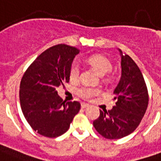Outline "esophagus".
Masks as SVG:
<instances>
[{
  "mask_svg": "<svg viewBox=\"0 0 161 161\" xmlns=\"http://www.w3.org/2000/svg\"><path fill=\"white\" fill-rule=\"evenodd\" d=\"M81 107H82V108H87L90 107V105L87 104V103H82V104H81Z\"/></svg>",
  "mask_w": 161,
  "mask_h": 161,
  "instance_id": "esophagus-1",
  "label": "esophagus"
}]
</instances>
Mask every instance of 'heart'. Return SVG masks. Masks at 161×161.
I'll return each instance as SVG.
<instances>
[{
    "label": "heart",
    "mask_w": 161,
    "mask_h": 161,
    "mask_svg": "<svg viewBox=\"0 0 161 161\" xmlns=\"http://www.w3.org/2000/svg\"><path fill=\"white\" fill-rule=\"evenodd\" d=\"M87 62L89 63L91 66L96 69L99 74L105 75L110 71L113 68L112 63L109 59L102 54H93L90 55L86 59ZM80 74V66L77 61L71 63L70 69H69V78L71 82H76L79 78ZM98 93L97 89H94L91 87L83 85L79 87L77 90V96H80L81 98L89 100L91 97Z\"/></svg>",
    "instance_id": "1"
}]
</instances>
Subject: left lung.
Listing matches in <instances>:
<instances>
[{
  "label": "left lung",
  "mask_w": 161,
  "mask_h": 161,
  "mask_svg": "<svg viewBox=\"0 0 161 161\" xmlns=\"http://www.w3.org/2000/svg\"><path fill=\"white\" fill-rule=\"evenodd\" d=\"M121 56V77L114 91L116 103L111 110H100L93 125L108 139H119L130 135L141 123L148 105V93L143 76L135 61L128 55Z\"/></svg>",
  "instance_id": "8db88e82"
}]
</instances>
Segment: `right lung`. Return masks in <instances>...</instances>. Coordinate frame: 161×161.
I'll return each instance as SVG.
<instances>
[{"label": "right lung", "instance_id": "obj_1", "mask_svg": "<svg viewBox=\"0 0 161 161\" xmlns=\"http://www.w3.org/2000/svg\"><path fill=\"white\" fill-rule=\"evenodd\" d=\"M77 53V47L65 44L49 47L31 63L21 79V109L31 127L40 135L61 136L80 110L79 102H63L56 90L70 80L69 69Z\"/></svg>", "mask_w": 161, "mask_h": 161}]
</instances>
